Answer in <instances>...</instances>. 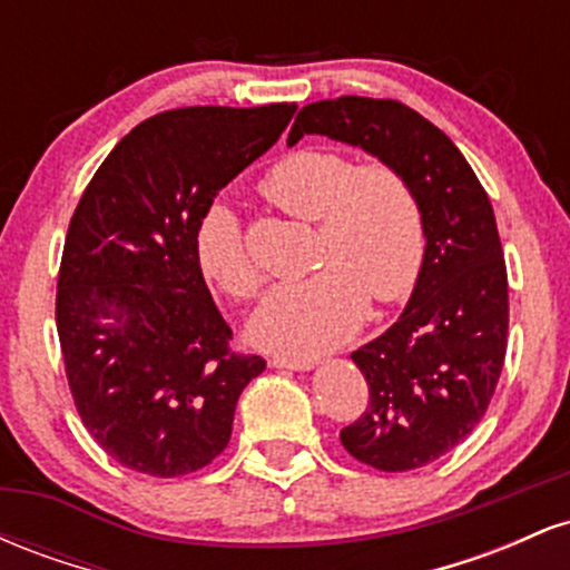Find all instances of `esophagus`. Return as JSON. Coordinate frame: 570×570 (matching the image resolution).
<instances>
[{
	"label": "esophagus",
	"mask_w": 570,
	"mask_h": 570,
	"mask_svg": "<svg viewBox=\"0 0 570 570\" xmlns=\"http://www.w3.org/2000/svg\"><path fill=\"white\" fill-rule=\"evenodd\" d=\"M273 367L278 370H311L313 367V358H292V356H273L271 358Z\"/></svg>",
	"instance_id": "esophagus-1"
}]
</instances>
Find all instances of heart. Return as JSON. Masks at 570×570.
Returning <instances> with one entry per match:
<instances>
[{
  "mask_svg": "<svg viewBox=\"0 0 570 570\" xmlns=\"http://www.w3.org/2000/svg\"><path fill=\"white\" fill-rule=\"evenodd\" d=\"M259 193L281 212L318 222L316 263L305 281L278 284L252 318L267 351L316 356L356 335L370 297L402 303L423 276L426 212L417 189L385 160L356 163L335 149L307 147L267 168ZM200 273L227 297L252 299L263 273L244 227L225 203H208L193 233Z\"/></svg>",
  "mask_w": 570,
  "mask_h": 570,
  "instance_id": "b5f03b06",
  "label": "heart"
}]
</instances>
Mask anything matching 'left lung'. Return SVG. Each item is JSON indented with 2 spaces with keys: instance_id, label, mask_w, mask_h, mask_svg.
Masks as SVG:
<instances>
[{
  "instance_id": "1",
  "label": "left lung",
  "mask_w": 570,
  "mask_h": 570,
  "mask_svg": "<svg viewBox=\"0 0 570 570\" xmlns=\"http://www.w3.org/2000/svg\"><path fill=\"white\" fill-rule=\"evenodd\" d=\"M305 134L353 144L396 166L426 212L423 276L399 322L351 353L370 402L340 431L343 448L377 472L421 469L472 434L503 370L509 281L493 206L461 149L394 98L307 104L289 144Z\"/></svg>"
}]
</instances>
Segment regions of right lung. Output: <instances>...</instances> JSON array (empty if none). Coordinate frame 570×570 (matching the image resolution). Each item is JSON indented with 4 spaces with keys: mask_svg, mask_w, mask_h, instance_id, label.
I'll list each match as a JSON object with an SVG mask.
<instances>
[{
    "mask_svg": "<svg viewBox=\"0 0 570 570\" xmlns=\"http://www.w3.org/2000/svg\"><path fill=\"white\" fill-rule=\"evenodd\" d=\"M297 104L181 107L117 141L71 214L56 326L75 407L130 472L208 466L240 391L265 370L233 332L195 259L203 208L267 153Z\"/></svg>",
    "mask_w": 570,
    "mask_h": 570,
    "instance_id": "1",
    "label": "right lung"
}]
</instances>
